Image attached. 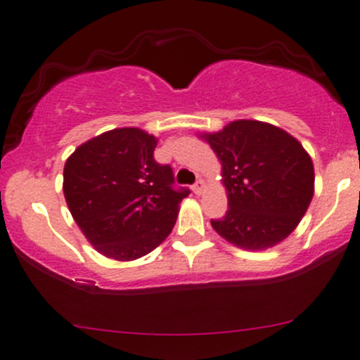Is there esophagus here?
<instances>
[{
  "label": "esophagus",
  "instance_id": "1",
  "mask_svg": "<svg viewBox=\"0 0 360 360\" xmlns=\"http://www.w3.org/2000/svg\"><path fill=\"white\" fill-rule=\"evenodd\" d=\"M193 191H194V194H202V191H204V181H202V179L195 181L194 186H193Z\"/></svg>",
  "mask_w": 360,
  "mask_h": 360
}]
</instances>
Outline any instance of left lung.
Masks as SVG:
<instances>
[{
	"label": "left lung",
	"mask_w": 360,
	"mask_h": 360,
	"mask_svg": "<svg viewBox=\"0 0 360 360\" xmlns=\"http://www.w3.org/2000/svg\"><path fill=\"white\" fill-rule=\"evenodd\" d=\"M222 162L229 210L210 220L233 245L263 250L290 236L314 193L313 161L298 140L273 124L232 122L205 135Z\"/></svg>",
	"instance_id": "left-lung-1"
}]
</instances>
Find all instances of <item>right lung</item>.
Segmentation results:
<instances>
[{
  "mask_svg": "<svg viewBox=\"0 0 360 360\" xmlns=\"http://www.w3.org/2000/svg\"><path fill=\"white\" fill-rule=\"evenodd\" d=\"M156 138L118 128L72 153L64 195L89 242L113 260H136L160 245L176 224L188 188H176L169 165L155 160Z\"/></svg>",
  "mask_w": 360,
  "mask_h": 360,
  "instance_id": "add662e5",
  "label": "right lung"
}]
</instances>
